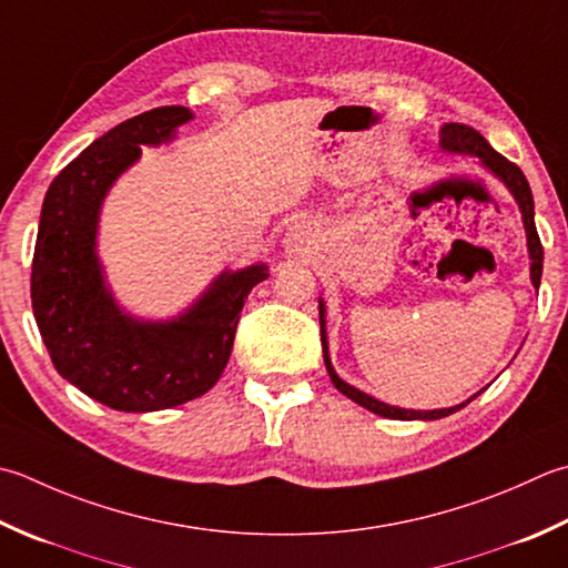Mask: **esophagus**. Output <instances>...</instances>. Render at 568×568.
Masks as SVG:
<instances>
[{
  "mask_svg": "<svg viewBox=\"0 0 568 568\" xmlns=\"http://www.w3.org/2000/svg\"><path fill=\"white\" fill-rule=\"evenodd\" d=\"M291 243H293V246L297 248V246H303V243H307V236H305L303 231H295V233H293V239H291Z\"/></svg>",
  "mask_w": 568,
  "mask_h": 568,
  "instance_id": "34e87169",
  "label": "esophagus"
}]
</instances>
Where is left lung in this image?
<instances>
[{"label": "left lung", "instance_id": "left-lung-1", "mask_svg": "<svg viewBox=\"0 0 568 568\" xmlns=\"http://www.w3.org/2000/svg\"><path fill=\"white\" fill-rule=\"evenodd\" d=\"M440 150L446 152H458V154H470V158L480 160V164L485 170H490L499 182H503L509 194L515 196V202L519 204L521 211V221H525V231H527V248H529V273H531V285L539 287L541 283V263H544V248H541V241H539V233L535 226V199H531V189L527 176L521 174L519 166L515 162H509L503 154L495 152L490 148V142H487L480 132L473 130L470 125H463V122H446V125L440 128ZM320 335H322V357H325V366H327V374L332 384L337 386V392H342L347 398H352L354 404L364 406L366 410H372L376 416H384V418H398V420H436V418H446L455 410H460L465 404H470L475 396H470L468 402H463L458 406H450V408H433V410H414V408H398V406H388L379 398H374L369 394L359 392V388H354L352 384L342 382L335 366L329 362V347H327V320H325V303H322L320 297Z\"/></svg>", "mask_w": 568, "mask_h": 568}]
</instances>
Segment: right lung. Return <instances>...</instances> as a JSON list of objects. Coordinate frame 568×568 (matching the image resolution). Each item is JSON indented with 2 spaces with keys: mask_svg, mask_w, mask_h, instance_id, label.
Masks as SVG:
<instances>
[{
  "mask_svg": "<svg viewBox=\"0 0 568 568\" xmlns=\"http://www.w3.org/2000/svg\"><path fill=\"white\" fill-rule=\"evenodd\" d=\"M164 105L120 122L65 164L43 196L31 263V307L51 362L65 382L103 406L148 414L192 402L224 374L243 303L268 277L263 263L214 277L172 320L122 313L105 285L95 239L103 199L140 144H162L192 120Z\"/></svg>",
  "mask_w": 568,
  "mask_h": 568,
  "instance_id": "obj_1",
  "label": "right lung"
}]
</instances>
